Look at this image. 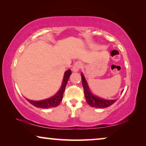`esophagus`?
I'll use <instances>...</instances> for the list:
<instances>
[{
	"instance_id": "esophagus-1",
	"label": "esophagus",
	"mask_w": 146,
	"mask_h": 146,
	"mask_svg": "<svg viewBox=\"0 0 146 146\" xmlns=\"http://www.w3.org/2000/svg\"><path fill=\"white\" fill-rule=\"evenodd\" d=\"M82 66V63L80 61H77L74 64V66L72 67V70L74 72H78L79 71V70L81 68V67Z\"/></svg>"
}]
</instances>
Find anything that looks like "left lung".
I'll return each instance as SVG.
<instances>
[{"mask_svg":"<svg viewBox=\"0 0 146 146\" xmlns=\"http://www.w3.org/2000/svg\"><path fill=\"white\" fill-rule=\"evenodd\" d=\"M81 77L86 100L90 106L96 108H105L110 106L111 105L115 102L116 100H105L92 94L82 73L81 74Z\"/></svg>","mask_w":146,"mask_h":146,"instance_id":"obj_1","label":"left lung"}]
</instances>
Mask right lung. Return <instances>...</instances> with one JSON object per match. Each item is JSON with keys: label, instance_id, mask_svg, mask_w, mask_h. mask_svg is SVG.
<instances>
[{"label": "right lung", "instance_id": "1", "mask_svg": "<svg viewBox=\"0 0 146 146\" xmlns=\"http://www.w3.org/2000/svg\"><path fill=\"white\" fill-rule=\"evenodd\" d=\"M71 74L72 72L70 70H68L67 71L65 72L62 84L61 86V88H60L58 92L54 96H53L52 97L40 101H34L27 99V101L29 102L34 106L40 108H54L58 106L60 103L61 102L62 100L66 86L67 84V82L68 81L70 76L71 75Z\"/></svg>", "mask_w": 146, "mask_h": 146}]
</instances>
